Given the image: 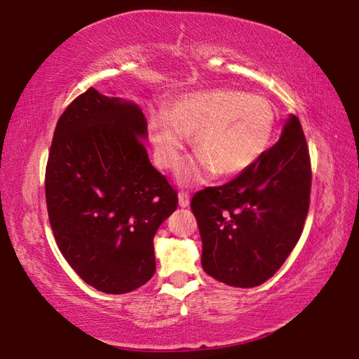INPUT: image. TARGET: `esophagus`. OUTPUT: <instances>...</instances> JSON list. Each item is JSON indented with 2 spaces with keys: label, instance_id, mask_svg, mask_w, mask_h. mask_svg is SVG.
I'll list each match as a JSON object with an SVG mask.
<instances>
[{
  "label": "esophagus",
  "instance_id": "1",
  "mask_svg": "<svg viewBox=\"0 0 359 359\" xmlns=\"http://www.w3.org/2000/svg\"><path fill=\"white\" fill-rule=\"evenodd\" d=\"M188 204H190V193L180 191L179 193V205H180V208H187Z\"/></svg>",
  "mask_w": 359,
  "mask_h": 359
}]
</instances>
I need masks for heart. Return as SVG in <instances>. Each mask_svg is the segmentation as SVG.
<instances>
[{
    "mask_svg": "<svg viewBox=\"0 0 359 359\" xmlns=\"http://www.w3.org/2000/svg\"><path fill=\"white\" fill-rule=\"evenodd\" d=\"M156 156L168 169L177 168L188 137L194 135L198 163L180 172L184 182L201 180L217 171L231 177L247 171L269 147L276 111L269 100L239 90H205L182 96L171 111L150 118Z\"/></svg>",
    "mask_w": 359,
    "mask_h": 359,
    "instance_id": "b5f03b06",
    "label": "heart"
}]
</instances>
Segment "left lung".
Here are the masks:
<instances>
[{
  "label": "left lung",
  "instance_id": "8db88e82",
  "mask_svg": "<svg viewBox=\"0 0 359 359\" xmlns=\"http://www.w3.org/2000/svg\"><path fill=\"white\" fill-rule=\"evenodd\" d=\"M312 166L299 118L234 180L194 193L205 274L252 288L280 269L299 241L311 205Z\"/></svg>",
  "mask_w": 359,
  "mask_h": 359
}]
</instances>
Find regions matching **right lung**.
<instances>
[{
  "instance_id": "1",
  "label": "right lung",
  "mask_w": 359,
  "mask_h": 359,
  "mask_svg": "<svg viewBox=\"0 0 359 359\" xmlns=\"http://www.w3.org/2000/svg\"><path fill=\"white\" fill-rule=\"evenodd\" d=\"M147 121L133 102L90 87L58 118L46 166L48 222L76 274L123 294L155 274L154 236L177 191L150 165Z\"/></svg>"
}]
</instances>
